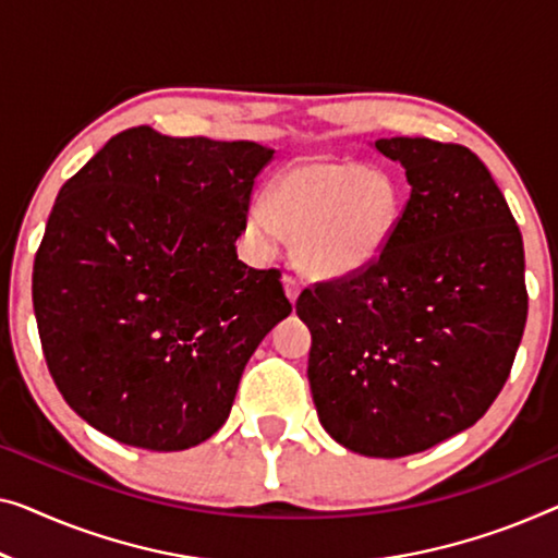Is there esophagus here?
Returning a JSON list of instances; mask_svg holds the SVG:
<instances>
[{"mask_svg": "<svg viewBox=\"0 0 558 558\" xmlns=\"http://www.w3.org/2000/svg\"><path fill=\"white\" fill-rule=\"evenodd\" d=\"M282 282H286V293H288V298L290 301H298V295H301V280H298L293 272H286V276H282Z\"/></svg>", "mask_w": 558, "mask_h": 558, "instance_id": "esophagus-1", "label": "esophagus"}]
</instances>
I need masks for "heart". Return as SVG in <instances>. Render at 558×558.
<instances>
[{
	"mask_svg": "<svg viewBox=\"0 0 558 558\" xmlns=\"http://www.w3.org/2000/svg\"><path fill=\"white\" fill-rule=\"evenodd\" d=\"M405 193L386 170L345 157H305L282 168L247 213L257 251L293 238L295 260L311 278H353L378 263L403 218Z\"/></svg>",
	"mask_w": 558,
	"mask_h": 558,
	"instance_id": "heart-1",
	"label": "heart"
}]
</instances>
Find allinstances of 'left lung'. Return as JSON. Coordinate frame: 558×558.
Returning <instances> with one entry per match:
<instances>
[{
	"mask_svg": "<svg viewBox=\"0 0 558 558\" xmlns=\"http://www.w3.org/2000/svg\"><path fill=\"white\" fill-rule=\"evenodd\" d=\"M411 197L386 253L298 298L323 428L401 459L473 426L496 401L526 326L523 240L486 165L463 145L376 140Z\"/></svg>",
	"mask_w": 558,
	"mask_h": 558,
	"instance_id": "left-lung-1",
	"label": "left lung"
}]
</instances>
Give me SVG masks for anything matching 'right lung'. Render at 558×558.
Here are the masks:
<instances>
[{
    "mask_svg": "<svg viewBox=\"0 0 558 558\" xmlns=\"http://www.w3.org/2000/svg\"><path fill=\"white\" fill-rule=\"evenodd\" d=\"M257 143L122 130L64 182L32 272L47 368L120 444L182 451L228 421L255 348L293 305L238 260Z\"/></svg>",
    "mask_w": 558,
    "mask_h": 558,
    "instance_id": "add662e5",
    "label": "right lung"
}]
</instances>
